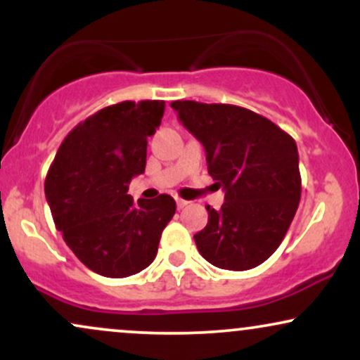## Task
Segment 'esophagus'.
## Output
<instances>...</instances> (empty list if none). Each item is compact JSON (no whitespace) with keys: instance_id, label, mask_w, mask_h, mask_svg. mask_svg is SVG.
Wrapping results in <instances>:
<instances>
[{"instance_id":"1","label":"esophagus","mask_w":360,"mask_h":360,"mask_svg":"<svg viewBox=\"0 0 360 360\" xmlns=\"http://www.w3.org/2000/svg\"><path fill=\"white\" fill-rule=\"evenodd\" d=\"M176 205H177V208H179V210H183V208H186V206L189 205V201H186V200H181V198H177V200H176Z\"/></svg>"}]
</instances>
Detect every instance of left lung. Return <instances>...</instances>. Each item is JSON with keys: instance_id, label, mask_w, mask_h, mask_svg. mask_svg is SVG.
I'll return each instance as SVG.
<instances>
[{"instance_id": "1", "label": "left lung", "mask_w": 360, "mask_h": 360, "mask_svg": "<svg viewBox=\"0 0 360 360\" xmlns=\"http://www.w3.org/2000/svg\"><path fill=\"white\" fill-rule=\"evenodd\" d=\"M179 120L203 143L210 176L225 189L220 212L194 235L213 266L254 269L283 242L301 198L298 147L271 120L235 105L172 101Z\"/></svg>"}]
</instances>
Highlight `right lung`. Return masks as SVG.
<instances>
[{
  "label": "right lung",
  "mask_w": 360,
  "mask_h": 360,
  "mask_svg": "<svg viewBox=\"0 0 360 360\" xmlns=\"http://www.w3.org/2000/svg\"><path fill=\"white\" fill-rule=\"evenodd\" d=\"M166 101H122L76 125L45 177L56 229L88 269L127 278L152 264L160 235L176 213L169 194L134 203L131 177L146 171L147 137L160 125Z\"/></svg>",
  "instance_id": "obj_1"
}]
</instances>
